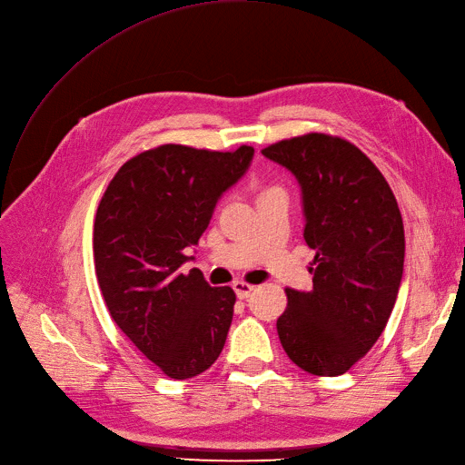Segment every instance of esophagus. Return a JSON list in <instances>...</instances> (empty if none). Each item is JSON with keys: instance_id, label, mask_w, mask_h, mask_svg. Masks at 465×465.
<instances>
[{"instance_id": "34e87169", "label": "esophagus", "mask_w": 465, "mask_h": 465, "mask_svg": "<svg viewBox=\"0 0 465 465\" xmlns=\"http://www.w3.org/2000/svg\"><path fill=\"white\" fill-rule=\"evenodd\" d=\"M232 288H234V292H236V295H238V300H246V297L252 295V292H253L255 286H252V284H248V282H242V281H236V282L232 284Z\"/></svg>"}]
</instances>
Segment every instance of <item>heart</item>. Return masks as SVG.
I'll list each match as a JSON object with an SVG mask.
<instances>
[{"instance_id":"heart-1","label":"heart","mask_w":465,"mask_h":465,"mask_svg":"<svg viewBox=\"0 0 465 465\" xmlns=\"http://www.w3.org/2000/svg\"><path fill=\"white\" fill-rule=\"evenodd\" d=\"M274 191H281V189H278V187H263V189H259V196L269 194V193H274Z\"/></svg>"}]
</instances>
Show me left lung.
Masks as SVG:
<instances>
[{"label":"left lung","mask_w":465,"mask_h":465,"mask_svg":"<svg viewBox=\"0 0 465 465\" xmlns=\"http://www.w3.org/2000/svg\"><path fill=\"white\" fill-rule=\"evenodd\" d=\"M302 184L312 290L286 288L278 338L293 364L340 376L362 359L391 317L404 265V227L389 183L361 148L307 134L263 148Z\"/></svg>","instance_id":"obj_1"}]
</instances>
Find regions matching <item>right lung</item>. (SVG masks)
<instances>
[{"instance_id": "1", "label": "right lung", "mask_w": 465, "mask_h": 465, "mask_svg": "<svg viewBox=\"0 0 465 465\" xmlns=\"http://www.w3.org/2000/svg\"><path fill=\"white\" fill-rule=\"evenodd\" d=\"M252 158L246 144L232 153L162 144L127 160L101 198L93 259L106 309L168 378L202 374L225 345L232 288H212L198 269L179 267Z\"/></svg>"}]
</instances>
